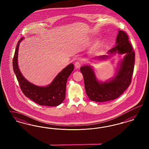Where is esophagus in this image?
Instances as JSON below:
<instances>
[{
  "label": "esophagus",
  "instance_id": "1",
  "mask_svg": "<svg viewBox=\"0 0 149 149\" xmlns=\"http://www.w3.org/2000/svg\"><path fill=\"white\" fill-rule=\"evenodd\" d=\"M81 66V63L80 61H77L75 63V68H80Z\"/></svg>",
  "mask_w": 149,
  "mask_h": 149
}]
</instances>
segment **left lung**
<instances>
[{
  "instance_id": "8db88e82",
  "label": "left lung",
  "mask_w": 149,
  "mask_h": 149,
  "mask_svg": "<svg viewBox=\"0 0 149 149\" xmlns=\"http://www.w3.org/2000/svg\"><path fill=\"white\" fill-rule=\"evenodd\" d=\"M128 39L126 33L119 30L115 46L108 52L110 56L98 57V58L105 59L116 53L126 54L120 63L117 74L111 80L104 82H99L90 65H85L80 68L84 76L86 94L91 100L103 102L115 99L130 85L134 67L135 52Z\"/></svg>"
}]
</instances>
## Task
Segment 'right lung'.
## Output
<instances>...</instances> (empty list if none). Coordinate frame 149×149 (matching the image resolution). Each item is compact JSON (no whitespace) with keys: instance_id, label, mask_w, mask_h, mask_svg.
I'll list each match as a JSON object with an SVG mask.
<instances>
[{"instance_id":"1","label":"right lung","mask_w":149,"mask_h":149,"mask_svg":"<svg viewBox=\"0 0 149 149\" xmlns=\"http://www.w3.org/2000/svg\"><path fill=\"white\" fill-rule=\"evenodd\" d=\"M21 38L17 42L13 58V69L23 94L40 105L54 107L61 104L65 97L66 84L68 77L74 70V64H69L54 78L49 85L42 87L33 84L27 80L20 72L18 66V47Z\"/></svg>"}]
</instances>
